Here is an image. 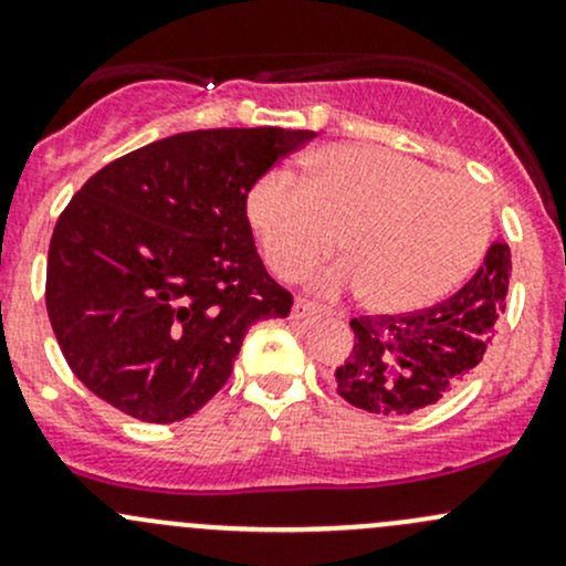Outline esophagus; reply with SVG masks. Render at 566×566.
I'll return each instance as SVG.
<instances>
[{
    "label": "esophagus",
    "mask_w": 566,
    "mask_h": 566,
    "mask_svg": "<svg viewBox=\"0 0 566 566\" xmlns=\"http://www.w3.org/2000/svg\"><path fill=\"white\" fill-rule=\"evenodd\" d=\"M325 312H328V310H325L323 304H315V301H310V298H298V301H295V306H293V317L304 319V323H310V319L325 315Z\"/></svg>",
    "instance_id": "1"
}]
</instances>
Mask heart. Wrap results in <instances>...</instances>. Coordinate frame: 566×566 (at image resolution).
Returning a JSON list of instances; mask_svg holds the SVG:
<instances>
[{"label": "heart", "mask_w": 566, "mask_h": 566, "mask_svg": "<svg viewBox=\"0 0 566 566\" xmlns=\"http://www.w3.org/2000/svg\"><path fill=\"white\" fill-rule=\"evenodd\" d=\"M247 216L284 279L304 276L342 235L347 260L317 284L367 290L380 312H413L452 293L493 230L482 186L378 145L323 147L306 161V180L271 169L251 186Z\"/></svg>", "instance_id": "heart-1"}]
</instances>
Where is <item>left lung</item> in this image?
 I'll list each match as a JSON object with an SVG mask.
<instances>
[{
    "label": "left lung",
    "instance_id": "1",
    "mask_svg": "<svg viewBox=\"0 0 566 566\" xmlns=\"http://www.w3.org/2000/svg\"><path fill=\"white\" fill-rule=\"evenodd\" d=\"M512 254L493 243L479 271L447 301L405 315H358L336 391L369 413L402 416L436 405L482 361L506 312Z\"/></svg>",
    "mask_w": 566,
    "mask_h": 566
}]
</instances>
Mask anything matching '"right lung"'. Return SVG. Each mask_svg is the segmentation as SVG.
I'll use <instances>...</instances> for the list:
<instances>
[{"instance_id":"right-lung-1","label":"right lung","mask_w":566,"mask_h":566,"mask_svg":"<svg viewBox=\"0 0 566 566\" xmlns=\"http://www.w3.org/2000/svg\"><path fill=\"white\" fill-rule=\"evenodd\" d=\"M315 130L210 128L98 169L56 219L45 310L67 367L104 402L172 424L230 380L249 325L287 317L247 197Z\"/></svg>"}]
</instances>
